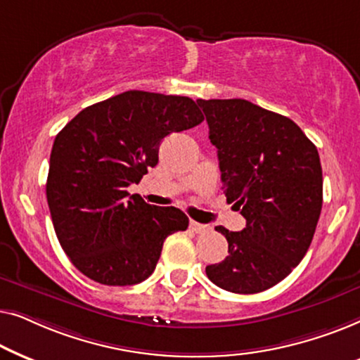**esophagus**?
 <instances>
[{"instance_id":"1","label":"esophagus","mask_w":360,"mask_h":360,"mask_svg":"<svg viewBox=\"0 0 360 360\" xmlns=\"http://www.w3.org/2000/svg\"><path fill=\"white\" fill-rule=\"evenodd\" d=\"M190 229L196 234H203V233H208L211 228L208 224H201V223H196V221H190Z\"/></svg>"}]
</instances>
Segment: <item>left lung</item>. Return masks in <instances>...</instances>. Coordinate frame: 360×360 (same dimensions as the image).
<instances>
[{
  "instance_id": "left-lung-1",
  "label": "left lung",
  "mask_w": 360,
  "mask_h": 360,
  "mask_svg": "<svg viewBox=\"0 0 360 360\" xmlns=\"http://www.w3.org/2000/svg\"><path fill=\"white\" fill-rule=\"evenodd\" d=\"M218 149L223 188L245 218L228 239V255L206 267L219 288L264 292L287 277L307 254L323 205L318 149L287 116L248 100H196Z\"/></svg>"
}]
</instances>
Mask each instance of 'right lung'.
Masks as SVG:
<instances>
[{"instance_id":"1","label":"right lung","mask_w":360,"mask_h":360,"mask_svg":"<svg viewBox=\"0 0 360 360\" xmlns=\"http://www.w3.org/2000/svg\"><path fill=\"white\" fill-rule=\"evenodd\" d=\"M205 117L188 96L131 90L78 112L53 141L47 203L63 252L88 278L111 287L146 280L167 236L188 228L174 206H152L127 186L159 162L172 132Z\"/></svg>"}]
</instances>
